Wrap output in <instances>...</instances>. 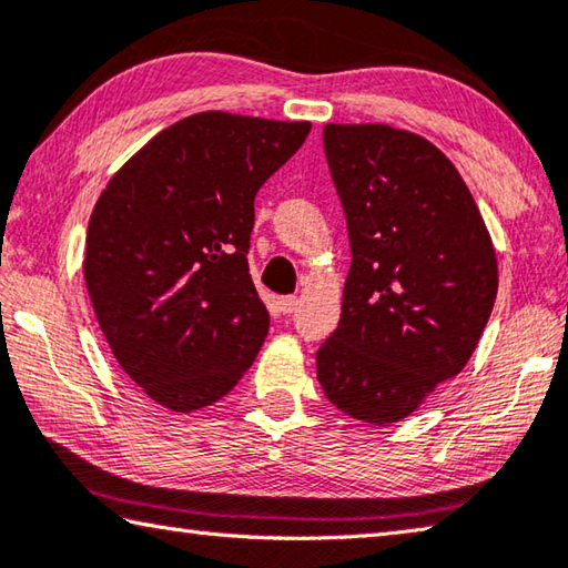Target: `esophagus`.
<instances>
[{
    "label": "esophagus",
    "instance_id": "1",
    "mask_svg": "<svg viewBox=\"0 0 568 568\" xmlns=\"http://www.w3.org/2000/svg\"><path fill=\"white\" fill-rule=\"evenodd\" d=\"M298 296H282V302H280V306H282V312L284 314H294L296 308H298Z\"/></svg>",
    "mask_w": 568,
    "mask_h": 568
}]
</instances>
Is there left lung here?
Masks as SVG:
<instances>
[{
	"instance_id": "left-lung-1",
	"label": "left lung",
	"mask_w": 568,
	"mask_h": 568,
	"mask_svg": "<svg viewBox=\"0 0 568 568\" xmlns=\"http://www.w3.org/2000/svg\"><path fill=\"white\" fill-rule=\"evenodd\" d=\"M351 270L316 351L326 398L361 423L410 415L465 368L497 296V256L455 165L390 125H324Z\"/></svg>"
}]
</instances>
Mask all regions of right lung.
<instances>
[{
	"label": "right lung",
	"instance_id": "obj_1",
	"mask_svg": "<svg viewBox=\"0 0 568 568\" xmlns=\"http://www.w3.org/2000/svg\"><path fill=\"white\" fill-rule=\"evenodd\" d=\"M312 123L205 111L165 128L101 192L83 276L115 361L165 408L217 403L260 353L254 197Z\"/></svg>",
	"mask_w": 568,
	"mask_h": 568
}]
</instances>
